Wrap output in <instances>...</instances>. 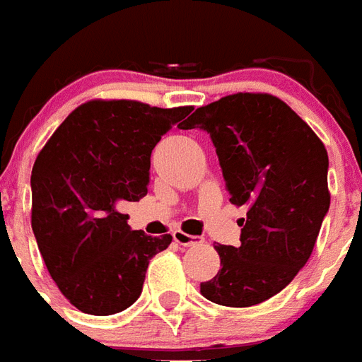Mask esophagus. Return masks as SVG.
<instances>
[{"mask_svg": "<svg viewBox=\"0 0 362 362\" xmlns=\"http://www.w3.org/2000/svg\"><path fill=\"white\" fill-rule=\"evenodd\" d=\"M173 240L181 246H192V244L198 243V236L187 235L183 230H173Z\"/></svg>", "mask_w": 362, "mask_h": 362, "instance_id": "34e87169", "label": "esophagus"}]
</instances>
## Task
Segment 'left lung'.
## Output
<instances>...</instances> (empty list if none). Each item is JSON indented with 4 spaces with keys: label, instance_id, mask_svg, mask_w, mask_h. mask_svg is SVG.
<instances>
[{
    "label": "left lung",
    "instance_id": "1",
    "mask_svg": "<svg viewBox=\"0 0 362 362\" xmlns=\"http://www.w3.org/2000/svg\"><path fill=\"white\" fill-rule=\"evenodd\" d=\"M210 133L230 204L248 206L240 244L216 250L221 269L206 300L252 307L279 294L311 257L330 208L328 152L284 100L235 93L197 108L185 129Z\"/></svg>",
    "mask_w": 362,
    "mask_h": 362
}]
</instances>
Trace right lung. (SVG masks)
Listing matches in <instances>:
<instances>
[{
	"mask_svg": "<svg viewBox=\"0 0 362 362\" xmlns=\"http://www.w3.org/2000/svg\"><path fill=\"white\" fill-rule=\"evenodd\" d=\"M191 110L88 100L37 154L32 230L49 274L81 313L105 317L135 303L148 262L171 244V235L129 229L119 206L145 197L152 148Z\"/></svg>",
	"mask_w": 362,
	"mask_h": 362,
	"instance_id": "obj_1",
	"label": "right lung"
}]
</instances>
